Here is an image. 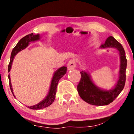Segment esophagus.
<instances>
[{"label": "esophagus", "mask_w": 134, "mask_h": 134, "mask_svg": "<svg viewBox=\"0 0 134 134\" xmlns=\"http://www.w3.org/2000/svg\"><path fill=\"white\" fill-rule=\"evenodd\" d=\"M75 67H76V62L74 59H71L69 61L68 64H67L68 70H72V69H75Z\"/></svg>", "instance_id": "34e87169"}]
</instances>
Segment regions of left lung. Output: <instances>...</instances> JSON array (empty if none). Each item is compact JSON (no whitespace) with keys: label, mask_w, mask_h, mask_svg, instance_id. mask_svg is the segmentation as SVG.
<instances>
[{"label":"left lung","mask_w":134,"mask_h":134,"mask_svg":"<svg viewBox=\"0 0 134 134\" xmlns=\"http://www.w3.org/2000/svg\"><path fill=\"white\" fill-rule=\"evenodd\" d=\"M110 47L118 50L120 58L119 79L114 88L109 91L101 89L94 84L89 74L85 71L80 72L81 79L77 85V91L82 99L93 105H106L110 104L120 94L125 85L127 68L125 51L122 45L112 36L109 37L100 46L102 49Z\"/></svg>","instance_id":"obj_1"}]
</instances>
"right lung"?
<instances>
[{
  "label": "right lung",
  "mask_w": 134,
  "mask_h": 134,
  "mask_svg": "<svg viewBox=\"0 0 134 134\" xmlns=\"http://www.w3.org/2000/svg\"><path fill=\"white\" fill-rule=\"evenodd\" d=\"M40 39V35L39 34H34L33 33L27 35L26 36L24 37L23 38H22L19 41L18 43H17L15 47L14 48L11 53L10 55V60L9 62V66H8V72H10L11 69V66H12L13 60H14V58L15 56V55L19 52L24 50V49L27 47V46L29 45L30 42H35L36 41H38ZM67 72V67H62L60 68H59L58 70H56L54 72V75H53L52 79L51 86H50V89L48 93L47 96H46V97L43 100H42L41 102H40L38 104L34 105L33 106H28L27 107H29V109H34V110H38V109H43V108L47 107L48 106L51 105L52 104L53 102L54 101L55 98V94L56 92H57V87L58 82H59V80L62 77L64 76V75ZM9 77V85H10V88L11 90V92H12L13 96L15 97L13 92V89L12 84H11V81H10V74H9L8 75Z\"/></svg>",
  "instance_id": "right-lung-1"
}]
</instances>
